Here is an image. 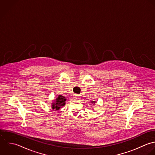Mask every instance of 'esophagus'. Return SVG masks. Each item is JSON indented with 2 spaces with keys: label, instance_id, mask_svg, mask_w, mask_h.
Returning a JSON list of instances; mask_svg holds the SVG:
<instances>
[{
  "label": "esophagus",
  "instance_id": "esophagus-1",
  "mask_svg": "<svg viewBox=\"0 0 155 155\" xmlns=\"http://www.w3.org/2000/svg\"><path fill=\"white\" fill-rule=\"evenodd\" d=\"M73 98L74 100H80V96L78 95H77V94H74V96H73Z\"/></svg>",
  "mask_w": 155,
  "mask_h": 155
}]
</instances>
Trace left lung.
<instances>
[{
  "label": "left lung",
  "instance_id": "left-lung-1",
  "mask_svg": "<svg viewBox=\"0 0 155 155\" xmlns=\"http://www.w3.org/2000/svg\"><path fill=\"white\" fill-rule=\"evenodd\" d=\"M92 103H93V104H94L95 103V101H92Z\"/></svg>",
  "mask_w": 155,
  "mask_h": 155
}]
</instances>
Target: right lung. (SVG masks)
<instances>
[{
	"label": "right lung",
	"mask_w": 155,
	"mask_h": 155,
	"mask_svg": "<svg viewBox=\"0 0 155 155\" xmlns=\"http://www.w3.org/2000/svg\"><path fill=\"white\" fill-rule=\"evenodd\" d=\"M66 101V98L64 96L59 95L55 100H54V103H52V109L55 110H58L61 107L65 105Z\"/></svg>",
	"instance_id": "add662e5"
}]
</instances>
